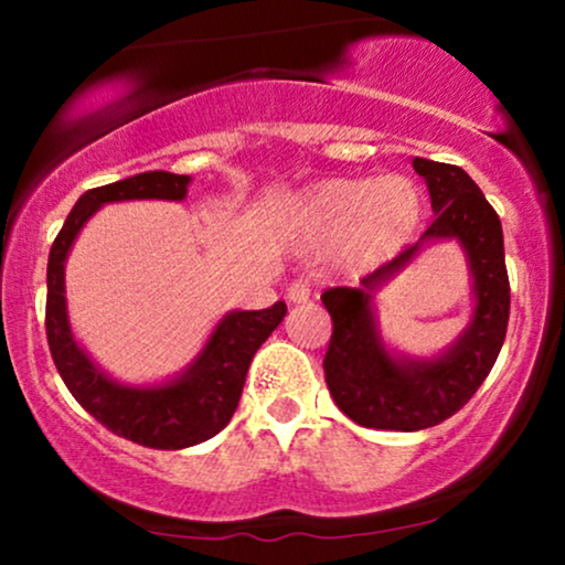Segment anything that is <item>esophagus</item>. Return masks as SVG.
<instances>
[{
  "label": "esophagus",
  "mask_w": 565,
  "mask_h": 565,
  "mask_svg": "<svg viewBox=\"0 0 565 565\" xmlns=\"http://www.w3.org/2000/svg\"><path fill=\"white\" fill-rule=\"evenodd\" d=\"M287 300L289 302H308L310 300V287L302 281V278H297V281H291L287 287Z\"/></svg>",
  "instance_id": "esophagus-1"
}]
</instances>
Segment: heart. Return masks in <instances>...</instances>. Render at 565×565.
<instances>
[{
  "mask_svg": "<svg viewBox=\"0 0 565 565\" xmlns=\"http://www.w3.org/2000/svg\"><path fill=\"white\" fill-rule=\"evenodd\" d=\"M423 193L406 174L374 180H323L291 204V225L305 244L334 249L350 268H372L412 238Z\"/></svg>",
  "mask_w": 565,
  "mask_h": 565,
  "instance_id": "obj_1",
  "label": "heart"
}]
</instances>
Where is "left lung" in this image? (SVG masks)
Wrapping results in <instances>:
<instances>
[{"label": "left lung", "mask_w": 565, "mask_h": 565, "mask_svg": "<svg viewBox=\"0 0 565 565\" xmlns=\"http://www.w3.org/2000/svg\"><path fill=\"white\" fill-rule=\"evenodd\" d=\"M423 174L436 217L419 242L361 278V287L321 295L332 316V340L323 355L329 393L353 423L374 430H425L457 414L489 377L510 319L502 223L481 188L462 167L430 159L412 161ZM457 237L469 255L477 308L469 329L436 360L395 356L381 345L373 319V291L427 241Z\"/></svg>", "instance_id": "8db88e82"}]
</instances>
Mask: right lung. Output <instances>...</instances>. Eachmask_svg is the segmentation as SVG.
I'll list each match as a JSON object with an SVG mask.
<instances>
[{
    "mask_svg": "<svg viewBox=\"0 0 565 565\" xmlns=\"http://www.w3.org/2000/svg\"><path fill=\"white\" fill-rule=\"evenodd\" d=\"M188 174L142 172L135 178L93 188L74 204L53 242L47 260V342L63 382L100 425L116 436L148 449H185L217 436L231 423L242 398L246 372L257 348L287 316V305L276 302L265 310H233L217 323L199 359L178 380L153 387H127L108 377L76 345L66 313V263L71 244L82 225L108 201L167 199L183 201Z\"/></svg>",
    "mask_w": 565,
    "mask_h": 565,
    "instance_id": "right-lung-1",
    "label": "right lung"
}]
</instances>
